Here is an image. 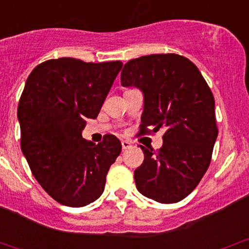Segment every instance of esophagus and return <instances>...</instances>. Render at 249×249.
Segmentation results:
<instances>
[{"mask_svg":"<svg viewBox=\"0 0 249 249\" xmlns=\"http://www.w3.org/2000/svg\"><path fill=\"white\" fill-rule=\"evenodd\" d=\"M130 147H131V143H130L129 141H122V148H123V150L129 149Z\"/></svg>","mask_w":249,"mask_h":249,"instance_id":"esophagus-1","label":"esophagus"}]
</instances>
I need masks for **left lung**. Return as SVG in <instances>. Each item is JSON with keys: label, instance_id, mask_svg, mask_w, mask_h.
Wrapping results in <instances>:
<instances>
[{"label": "left lung", "instance_id": "obj_1", "mask_svg": "<svg viewBox=\"0 0 249 249\" xmlns=\"http://www.w3.org/2000/svg\"><path fill=\"white\" fill-rule=\"evenodd\" d=\"M123 87L144 96L140 135L164 131L155 152L143 147L144 160L134 172L139 192L160 203L187 197L201 180L218 136L214 97L199 69L178 54L130 60L120 74Z\"/></svg>", "mask_w": 249, "mask_h": 249}]
</instances>
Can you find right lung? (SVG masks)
<instances>
[{"instance_id":"obj_1","label":"right lung","mask_w":249,"mask_h":249,"mask_svg":"<svg viewBox=\"0 0 249 249\" xmlns=\"http://www.w3.org/2000/svg\"><path fill=\"white\" fill-rule=\"evenodd\" d=\"M122 61L60 57L30 73L20 96V145L32 175L59 203L83 207L104 193L110 165L122 152L113 135L85 141V119H95L122 70Z\"/></svg>"}]
</instances>
